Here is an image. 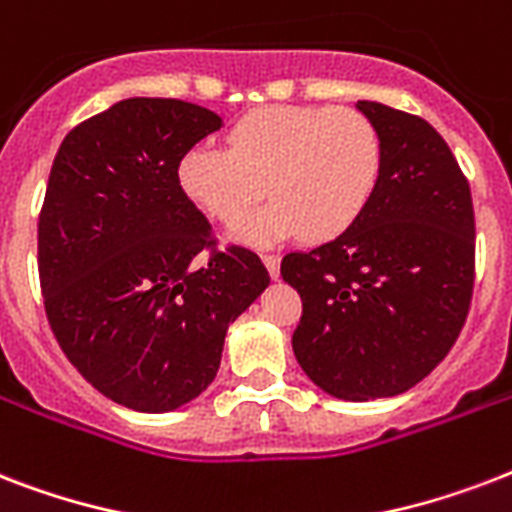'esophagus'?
Listing matches in <instances>:
<instances>
[{
    "label": "esophagus",
    "instance_id": "obj_1",
    "mask_svg": "<svg viewBox=\"0 0 512 512\" xmlns=\"http://www.w3.org/2000/svg\"><path fill=\"white\" fill-rule=\"evenodd\" d=\"M263 263H265V268H268V273H271V279H279L281 257L279 255H263Z\"/></svg>",
    "mask_w": 512,
    "mask_h": 512
}]
</instances>
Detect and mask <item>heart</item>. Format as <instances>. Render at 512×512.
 <instances>
[{
	"label": "heart",
	"instance_id": "heart-1",
	"mask_svg": "<svg viewBox=\"0 0 512 512\" xmlns=\"http://www.w3.org/2000/svg\"><path fill=\"white\" fill-rule=\"evenodd\" d=\"M382 172V140L356 108L268 106L228 132V151L196 146L177 164L193 207L236 225L268 191L271 204L233 231L244 244H276L303 231L329 241L356 223Z\"/></svg>",
	"mask_w": 512,
	"mask_h": 512
}]
</instances>
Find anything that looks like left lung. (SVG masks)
<instances>
[{
  "label": "left lung",
  "instance_id": "obj_1",
  "mask_svg": "<svg viewBox=\"0 0 512 512\" xmlns=\"http://www.w3.org/2000/svg\"><path fill=\"white\" fill-rule=\"evenodd\" d=\"M356 108L382 140V172L356 223L289 252L281 279L303 300L292 350L329 396L372 401L414 388L460 335L473 295L470 185L425 119L374 100Z\"/></svg>",
  "mask_w": 512,
  "mask_h": 512
}]
</instances>
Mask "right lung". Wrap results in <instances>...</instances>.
Segmentation results:
<instances>
[{"instance_id":"1","label":"right lung","mask_w":512,"mask_h":512,"mask_svg":"<svg viewBox=\"0 0 512 512\" xmlns=\"http://www.w3.org/2000/svg\"><path fill=\"white\" fill-rule=\"evenodd\" d=\"M223 127L209 108L127 98L68 132L39 215V281L55 340L92 388L135 412L204 393L225 332L271 284L255 252L213 249L177 164Z\"/></svg>"}]
</instances>
